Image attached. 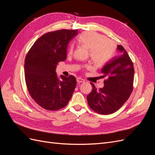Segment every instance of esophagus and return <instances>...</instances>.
Returning <instances> with one entry per match:
<instances>
[{
    "instance_id": "esophagus-1",
    "label": "esophagus",
    "mask_w": 155,
    "mask_h": 155,
    "mask_svg": "<svg viewBox=\"0 0 155 155\" xmlns=\"http://www.w3.org/2000/svg\"><path fill=\"white\" fill-rule=\"evenodd\" d=\"M77 82L79 83H83V82H85V80H84L83 79H82V78H77Z\"/></svg>"
}]
</instances>
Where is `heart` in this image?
<instances>
[{"label":"heart","instance_id":"obj_1","mask_svg":"<svg viewBox=\"0 0 155 155\" xmlns=\"http://www.w3.org/2000/svg\"><path fill=\"white\" fill-rule=\"evenodd\" d=\"M78 43L89 50L91 59L97 66L105 64L112 57L115 51V45L112 41L106 39V37L94 31H86L81 34L78 38ZM73 46L71 45L68 49V54H72ZM90 68V65L86 66Z\"/></svg>","mask_w":155,"mask_h":155}]
</instances>
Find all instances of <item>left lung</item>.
<instances>
[{
	"mask_svg": "<svg viewBox=\"0 0 155 155\" xmlns=\"http://www.w3.org/2000/svg\"><path fill=\"white\" fill-rule=\"evenodd\" d=\"M118 56L110 59L101 70L106 78L104 87L97 89L92 83V91L87 96L88 104L98 114H110L120 109L129 99L133 89V63L122 46H117Z\"/></svg>",
	"mask_w": 155,
	"mask_h": 155,
	"instance_id": "1",
	"label": "left lung"
}]
</instances>
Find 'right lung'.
Returning <instances> with one entry per match:
<instances>
[{
  "label": "right lung",
  "instance_id": "add662e5",
  "mask_svg": "<svg viewBox=\"0 0 155 155\" xmlns=\"http://www.w3.org/2000/svg\"><path fill=\"white\" fill-rule=\"evenodd\" d=\"M77 34L78 30L46 33L35 42L26 56L25 74L28 91L45 109H61L71 99L76 86V78L61 75L60 79L55 69L59 62L67 59L68 45Z\"/></svg>",
  "mask_w": 155,
  "mask_h": 155
}]
</instances>
